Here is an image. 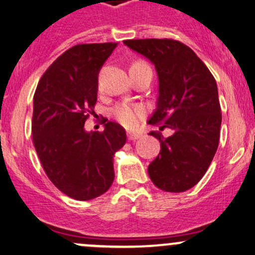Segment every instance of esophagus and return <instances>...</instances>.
I'll use <instances>...</instances> for the list:
<instances>
[{
	"instance_id": "esophagus-1",
	"label": "esophagus",
	"mask_w": 255,
	"mask_h": 255,
	"mask_svg": "<svg viewBox=\"0 0 255 255\" xmlns=\"http://www.w3.org/2000/svg\"><path fill=\"white\" fill-rule=\"evenodd\" d=\"M139 137H141V133L128 132V138L130 139V141H136V139H138Z\"/></svg>"
}]
</instances>
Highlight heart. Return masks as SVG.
<instances>
[{"label": "heart", "instance_id": "heart-1", "mask_svg": "<svg viewBox=\"0 0 255 255\" xmlns=\"http://www.w3.org/2000/svg\"><path fill=\"white\" fill-rule=\"evenodd\" d=\"M136 64V63H135ZM113 116L122 125L128 128L137 127L146 114V108L137 103H119L112 111Z\"/></svg>", "mask_w": 255, "mask_h": 255}]
</instances>
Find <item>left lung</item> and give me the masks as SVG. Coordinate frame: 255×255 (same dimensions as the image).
Instances as JSON below:
<instances>
[{
    "label": "left lung",
    "instance_id": "obj_1",
    "mask_svg": "<svg viewBox=\"0 0 255 255\" xmlns=\"http://www.w3.org/2000/svg\"><path fill=\"white\" fill-rule=\"evenodd\" d=\"M124 45L154 64L159 81L157 108L148 124L174 131L160 142L148 165L152 182L166 192L192 188L209 168L219 146L221 109L212 73L186 45L170 39L127 40Z\"/></svg>",
    "mask_w": 255,
    "mask_h": 255
}]
</instances>
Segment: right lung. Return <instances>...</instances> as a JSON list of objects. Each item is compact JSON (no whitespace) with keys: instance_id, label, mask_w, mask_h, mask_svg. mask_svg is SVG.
<instances>
[{"instance_id":"add662e5","label":"right lung","mask_w":255,"mask_h":255,"mask_svg":"<svg viewBox=\"0 0 255 255\" xmlns=\"http://www.w3.org/2000/svg\"><path fill=\"white\" fill-rule=\"evenodd\" d=\"M118 43H85L67 50L48 67L34 95L32 141L52 183L78 201L108 191L113 157L127 142L125 128L108 122L105 130H85L97 102L98 73Z\"/></svg>"}]
</instances>
